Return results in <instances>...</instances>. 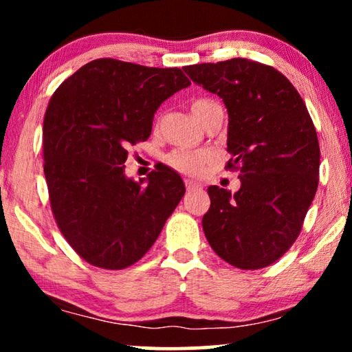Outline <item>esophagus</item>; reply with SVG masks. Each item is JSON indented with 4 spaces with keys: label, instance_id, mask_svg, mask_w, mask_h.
I'll return each instance as SVG.
<instances>
[{
    "label": "esophagus",
    "instance_id": "obj_1",
    "mask_svg": "<svg viewBox=\"0 0 352 352\" xmlns=\"http://www.w3.org/2000/svg\"><path fill=\"white\" fill-rule=\"evenodd\" d=\"M186 187H187V190H189V192L201 190V184H199V182H195V181H190V179L186 181Z\"/></svg>",
    "mask_w": 352,
    "mask_h": 352
}]
</instances>
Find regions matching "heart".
<instances>
[{
	"label": "heart",
	"mask_w": 352,
	"mask_h": 352,
	"mask_svg": "<svg viewBox=\"0 0 352 352\" xmlns=\"http://www.w3.org/2000/svg\"><path fill=\"white\" fill-rule=\"evenodd\" d=\"M216 105L214 100L210 99H197L192 102L190 110L192 115H194L195 120L200 118V115H204L206 110ZM170 163L177 170L182 173H187V175H197V173L201 171V168L208 160V153L206 152H195V151H176L173 152L170 158Z\"/></svg>",
	"instance_id": "heart-1"
}]
</instances>
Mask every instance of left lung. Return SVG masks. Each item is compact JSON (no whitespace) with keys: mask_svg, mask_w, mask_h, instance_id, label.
<instances>
[{"mask_svg":"<svg viewBox=\"0 0 352 352\" xmlns=\"http://www.w3.org/2000/svg\"><path fill=\"white\" fill-rule=\"evenodd\" d=\"M184 72L223 99L228 168L240 171L234 194L208 187L205 237L235 267H266L292 247L314 200L320 163L314 124L295 86L272 67L230 59Z\"/></svg>","mask_w":352,"mask_h":352,"instance_id":"8db88e82","label":"left lung"}]
</instances>
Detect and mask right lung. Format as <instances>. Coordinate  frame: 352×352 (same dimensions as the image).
Segmentation results:
<instances>
[{
    "label": "right lung",
    "instance_id": "right-lung-1",
    "mask_svg": "<svg viewBox=\"0 0 352 352\" xmlns=\"http://www.w3.org/2000/svg\"><path fill=\"white\" fill-rule=\"evenodd\" d=\"M190 81L181 69L96 59L52 94L43 126L51 208L70 247L102 269H124L155 243L186 192L160 166L134 181L128 147L147 141L153 115Z\"/></svg>",
    "mask_w": 352,
    "mask_h": 352
}]
</instances>
